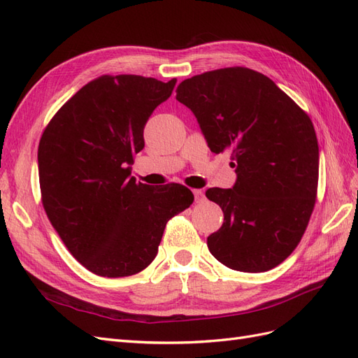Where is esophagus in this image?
<instances>
[{
	"label": "esophagus",
	"instance_id": "34e87169",
	"mask_svg": "<svg viewBox=\"0 0 358 358\" xmlns=\"http://www.w3.org/2000/svg\"><path fill=\"white\" fill-rule=\"evenodd\" d=\"M192 194H194V197H196L197 203L204 200V192L201 189H192Z\"/></svg>",
	"mask_w": 358,
	"mask_h": 358
}]
</instances>
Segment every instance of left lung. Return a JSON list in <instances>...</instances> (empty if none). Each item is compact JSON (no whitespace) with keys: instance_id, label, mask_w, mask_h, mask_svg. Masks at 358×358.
I'll return each instance as SVG.
<instances>
[{"instance_id":"8db88e82","label":"left lung","mask_w":358,"mask_h":358,"mask_svg":"<svg viewBox=\"0 0 358 358\" xmlns=\"http://www.w3.org/2000/svg\"><path fill=\"white\" fill-rule=\"evenodd\" d=\"M176 100L196 115L212 152L231 150L237 180L209 188L224 222L208 237L224 266L257 273L294 251L315 206L320 150L308 113L267 76L229 67L192 76Z\"/></svg>"}]
</instances>
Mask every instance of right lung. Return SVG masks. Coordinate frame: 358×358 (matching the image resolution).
<instances>
[{
	"label": "right lung",
	"mask_w": 358,
	"mask_h": 358,
	"mask_svg": "<svg viewBox=\"0 0 358 358\" xmlns=\"http://www.w3.org/2000/svg\"><path fill=\"white\" fill-rule=\"evenodd\" d=\"M136 74L86 83L50 119L38 143L41 203L70 254L103 278L142 272L166 224L192 204L179 183L150 187L131 178L149 116L173 92Z\"/></svg>",
	"instance_id": "add662e5"
}]
</instances>
